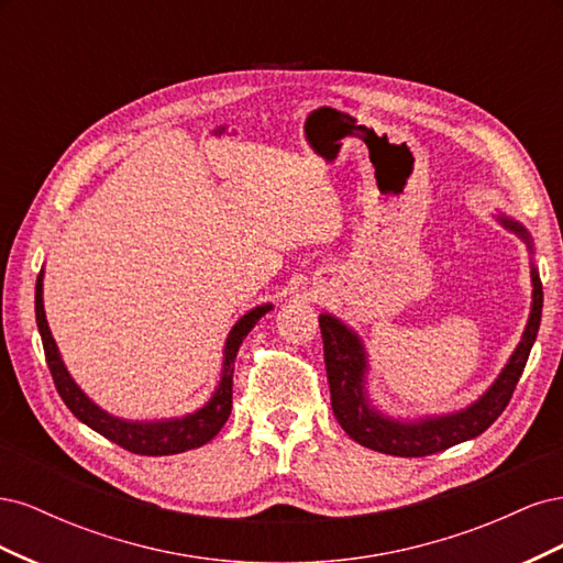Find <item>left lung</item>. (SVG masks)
I'll use <instances>...</instances> for the list:
<instances>
[{
  "mask_svg": "<svg viewBox=\"0 0 563 563\" xmlns=\"http://www.w3.org/2000/svg\"><path fill=\"white\" fill-rule=\"evenodd\" d=\"M505 225L512 228L521 240L528 242V234L521 225L512 223V220H505ZM531 275H533L531 319H528L521 343L515 350L512 360H509L505 371L500 373L496 385H493L474 406H470L467 411L446 416V418L422 420L418 424L395 422L378 416L376 411H368V406L364 401V389H362V378H364L362 343L338 319L321 314L319 329L323 340V364H327L333 416L340 422V428H343L354 441H360L362 446L378 453H387V455H399V457L432 455L460 444V441H467L486 432L505 411L509 399H512L515 387L526 368L528 354H531V347L536 343V335L540 329L542 284L536 269Z\"/></svg>",
  "mask_w": 563,
  "mask_h": 563,
  "instance_id": "left-lung-1",
  "label": "left lung"
}]
</instances>
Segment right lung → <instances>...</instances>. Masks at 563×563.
<instances>
[{
  "mask_svg": "<svg viewBox=\"0 0 563 563\" xmlns=\"http://www.w3.org/2000/svg\"><path fill=\"white\" fill-rule=\"evenodd\" d=\"M269 310V305H263V308H255L249 314L240 319V323H234V329L228 335V345H225V362H223V378H220V385L216 389V395L211 401L197 411L195 416H187L183 420H172V422H155V424H143V422H124L119 418L108 416L106 411H100L96 404H91L84 391L75 385L70 378V373L65 371L60 354L56 350L54 338H51L48 323L44 317V305H42V272L37 275V286H35V314H37V327L42 335V345H44V356L51 371V378H54V385L58 389L60 399L65 406L84 422L89 424L91 430L98 434H103L106 439L114 441L117 446H122L131 453L139 455H174L183 453L187 449H197L201 444L211 441L220 428H223L225 420L230 418L232 411V373H234V356L240 352V345L244 343L246 333L255 327L265 312Z\"/></svg>",
  "mask_w": 563,
  "mask_h": 563,
  "instance_id": "add662e5",
  "label": "right lung"
}]
</instances>
